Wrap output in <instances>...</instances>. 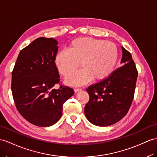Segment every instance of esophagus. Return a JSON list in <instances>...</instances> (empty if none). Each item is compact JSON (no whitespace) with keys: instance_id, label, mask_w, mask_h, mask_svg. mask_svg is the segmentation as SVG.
<instances>
[{"instance_id":"34e87169","label":"esophagus","mask_w":157,"mask_h":157,"mask_svg":"<svg viewBox=\"0 0 157 157\" xmlns=\"http://www.w3.org/2000/svg\"><path fill=\"white\" fill-rule=\"evenodd\" d=\"M74 90H75V93H77V92L81 91V89H79V88H75V89H74Z\"/></svg>"}]
</instances>
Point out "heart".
Returning <instances> with one entry per match:
<instances>
[{
  "label": "heart",
  "instance_id": "1",
  "mask_svg": "<svg viewBox=\"0 0 157 157\" xmlns=\"http://www.w3.org/2000/svg\"><path fill=\"white\" fill-rule=\"evenodd\" d=\"M118 56V48L112 42L81 37L72 40L67 51L57 53L54 63L60 73L66 77L81 63L83 69L70 75L66 81L71 85H81L91 78L100 81L108 77L116 65Z\"/></svg>",
  "mask_w": 157,
  "mask_h": 157
}]
</instances>
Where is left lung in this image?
Segmentation results:
<instances>
[{"label":"left lung","mask_w":157,"mask_h":157,"mask_svg":"<svg viewBox=\"0 0 157 157\" xmlns=\"http://www.w3.org/2000/svg\"><path fill=\"white\" fill-rule=\"evenodd\" d=\"M123 66L108 77L89 86V101L85 107L86 118L99 127L112 125L121 120L131 107L135 95L138 71L132 55L122 47Z\"/></svg>","instance_id":"8db88e82"}]
</instances>
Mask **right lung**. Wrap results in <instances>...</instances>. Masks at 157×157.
Returning <instances> with one entry per match:
<instances>
[{"mask_svg":"<svg viewBox=\"0 0 157 157\" xmlns=\"http://www.w3.org/2000/svg\"><path fill=\"white\" fill-rule=\"evenodd\" d=\"M57 44L52 38H38L21 50L12 72L11 90L18 111L40 127L55 124L62 116L63 104L75 93L62 85L52 89L60 83L54 63Z\"/></svg>","mask_w":157,"mask_h":157,"instance_id":"right-lung-1","label":"right lung"}]
</instances>
